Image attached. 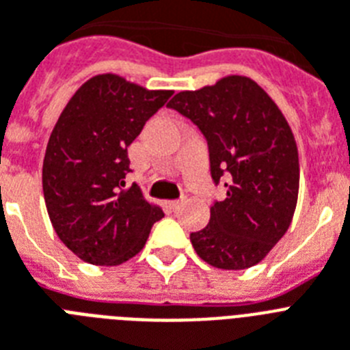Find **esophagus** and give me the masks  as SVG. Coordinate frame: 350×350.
I'll return each mask as SVG.
<instances>
[{"label":"esophagus","instance_id":"obj_1","mask_svg":"<svg viewBox=\"0 0 350 350\" xmlns=\"http://www.w3.org/2000/svg\"><path fill=\"white\" fill-rule=\"evenodd\" d=\"M182 204H184V200H170L168 202V207H170V209L175 211V209H178V207H180Z\"/></svg>","mask_w":350,"mask_h":350}]
</instances>
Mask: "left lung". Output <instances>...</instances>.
<instances>
[{
	"mask_svg": "<svg viewBox=\"0 0 350 350\" xmlns=\"http://www.w3.org/2000/svg\"><path fill=\"white\" fill-rule=\"evenodd\" d=\"M191 120L209 146L211 177L225 178L227 198L211 207L209 224L191 232L211 267L245 270L267 258L284 236L299 196V152L290 125L265 89L230 75L168 103Z\"/></svg>",
	"mask_w": 350,
	"mask_h": 350,
	"instance_id": "obj_1",
	"label": "left lung"
}]
</instances>
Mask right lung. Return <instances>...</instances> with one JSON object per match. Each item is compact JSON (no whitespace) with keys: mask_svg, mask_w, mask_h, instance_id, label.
Returning a JSON list of instances; mask_svg holds the SVG:
<instances>
[{"mask_svg":"<svg viewBox=\"0 0 350 350\" xmlns=\"http://www.w3.org/2000/svg\"><path fill=\"white\" fill-rule=\"evenodd\" d=\"M172 94L96 75L75 92L53 126L42 163L46 209L60 241L82 261H129L164 216L137 184H125L132 172L126 148Z\"/></svg>","mask_w":350,"mask_h":350,"instance_id":"right-lung-1","label":"right lung"}]
</instances>
